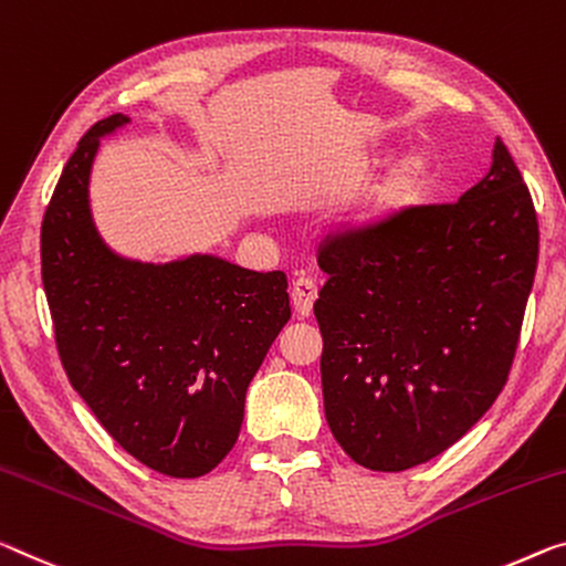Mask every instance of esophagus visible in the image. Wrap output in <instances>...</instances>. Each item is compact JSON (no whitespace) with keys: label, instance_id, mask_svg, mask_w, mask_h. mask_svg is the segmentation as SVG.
Listing matches in <instances>:
<instances>
[{"label":"esophagus","instance_id":"1","mask_svg":"<svg viewBox=\"0 0 566 566\" xmlns=\"http://www.w3.org/2000/svg\"><path fill=\"white\" fill-rule=\"evenodd\" d=\"M315 300H317V284L307 280V276H300V280L292 284V302H294V310H297V315L310 317L312 307H315Z\"/></svg>","mask_w":566,"mask_h":566}]
</instances>
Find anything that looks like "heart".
<instances>
[{
  "mask_svg": "<svg viewBox=\"0 0 566 566\" xmlns=\"http://www.w3.org/2000/svg\"><path fill=\"white\" fill-rule=\"evenodd\" d=\"M430 181V158L426 150L408 148L392 156L378 176L365 186L353 206L345 211V231H370L392 213L408 206L412 199L423 193Z\"/></svg>",
  "mask_w": 566,
  "mask_h": 566,
  "instance_id": "1",
  "label": "heart"
}]
</instances>
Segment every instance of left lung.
<instances>
[{
    "label": "left lung",
    "mask_w": 566,
    "mask_h": 566,
    "mask_svg": "<svg viewBox=\"0 0 566 566\" xmlns=\"http://www.w3.org/2000/svg\"><path fill=\"white\" fill-rule=\"evenodd\" d=\"M539 223L514 158L459 201L402 211L319 251L322 396L355 463L398 473L469 433L514 363Z\"/></svg>",
    "instance_id": "obj_1"
}]
</instances>
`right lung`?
Listing matches in <instances>:
<instances>
[{"mask_svg":"<svg viewBox=\"0 0 566 566\" xmlns=\"http://www.w3.org/2000/svg\"><path fill=\"white\" fill-rule=\"evenodd\" d=\"M95 123L42 221V284L62 367L77 396L133 459L199 479L234 448L251 378L290 322L284 272H251L213 254L140 262L105 244L90 209Z\"/></svg>","mask_w":566,"mask_h":566,"instance_id":"add662e5","label":"right lung"}]
</instances>
